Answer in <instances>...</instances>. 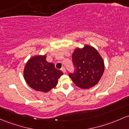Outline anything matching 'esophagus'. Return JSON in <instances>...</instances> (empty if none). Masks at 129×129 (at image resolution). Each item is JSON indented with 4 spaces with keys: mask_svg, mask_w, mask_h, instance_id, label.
I'll return each mask as SVG.
<instances>
[{
    "mask_svg": "<svg viewBox=\"0 0 129 129\" xmlns=\"http://www.w3.org/2000/svg\"><path fill=\"white\" fill-rule=\"evenodd\" d=\"M61 71L63 72V73H66V69H65V68H62L61 69Z\"/></svg>",
    "mask_w": 129,
    "mask_h": 129,
    "instance_id": "obj_1",
    "label": "esophagus"
}]
</instances>
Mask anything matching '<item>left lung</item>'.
<instances>
[{
  "label": "left lung",
  "instance_id": "obj_1",
  "mask_svg": "<svg viewBox=\"0 0 129 129\" xmlns=\"http://www.w3.org/2000/svg\"><path fill=\"white\" fill-rule=\"evenodd\" d=\"M76 72L69 77L78 87L87 89L98 84L104 74V59L98 51L89 45L76 48L72 55Z\"/></svg>",
  "mask_w": 129,
  "mask_h": 129
}]
</instances>
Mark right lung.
<instances>
[{"label":"right lung","instance_id":"add662e5","mask_svg":"<svg viewBox=\"0 0 129 129\" xmlns=\"http://www.w3.org/2000/svg\"><path fill=\"white\" fill-rule=\"evenodd\" d=\"M46 54L35 55L25 63L23 75L25 82L37 91L48 92L58 83V79L63 75L54 64L46 60Z\"/></svg>","mask_w":129,"mask_h":129}]
</instances>
